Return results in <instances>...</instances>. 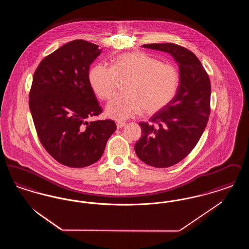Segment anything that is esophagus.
<instances>
[{
	"label": "esophagus",
	"mask_w": 249,
	"mask_h": 249,
	"mask_svg": "<svg viewBox=\"0 0 249 249\" xmlns=\"http://www.w3.org/2000/svg\"><path fill=\"white\" fill-rule=\"evenodd\" d=\"M125 126V123L124 122H117V128L118 129H121Z\"/></svg>",
	"instance_id": "obj_1"
}]
</instances>
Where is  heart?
Here are the masks:
<instances>
[{"mask_svg":"<svg viewBox=\"0 0 249 249\" xmlns=\"http://www.w3.org/2000/svg\"><path fill=\"white\" fill-rule=\"evenodd\" d=\"M89 85L97 97L111 98L119 83L125 94L114 97L106 107L110 119L123 121L142 112L152 115L167 107L178 93L180 74L170 63L134 51L119 56L113 67L97 64L89 71Z\"/></svg>","mask_w":249,"mask_h":249,"instance_id":"b5f03b06","label":"heart"}]
</instances>
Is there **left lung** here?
Returning a JSON list of instances; mask_svg holds the SVG:
<instances>
[{"label":"left lung","mask_w":249,"mask_h":249,"mask_svg":"<svg viewBox=\"0 0 249 249\" xmlns=\"http://www.w3.org/2000/svg\"><path fill=\"white\" fill-rule=\"evenodd\" d=\"M142 47L169 53L179 67L178 93L149 122L139 123L142 137L134 145L142 162L166 168L185 159L199 142L210 115L211 84L201 61L189 49L172 43Z\"/></svg>","instance_id":"obj_1"}]
</instances>
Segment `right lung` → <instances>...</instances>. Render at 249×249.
I'll return each instance as SVG.
<instances>
[{"label": "right lung", "instance_id": "add662e5", "mask_svg": "<svg viewBox=\"0 0 249 249\" xmlns=\"http://www.w3.org/2000/svg\"><path fill=\"white\" fill-rule=\"evenodd\" d=\"M99 46L73 40L47 56L35 71L29 106L37 135L58 162L83 168L98 161L117 129L111 119L88 122L103 111L89 81Z\"/></svg>", "mask_w": 249, "mask_h": 249}]
</instances>
